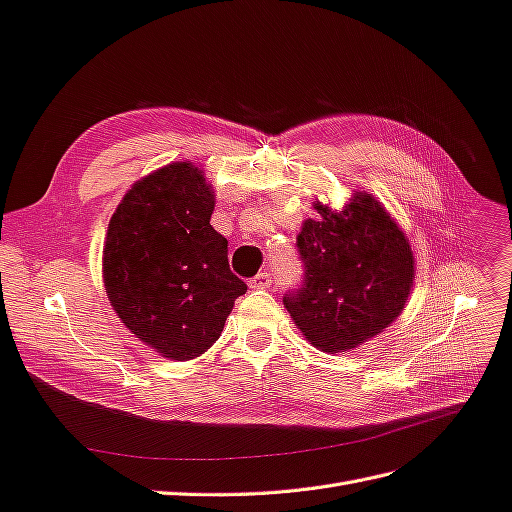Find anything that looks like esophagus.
Wrapping results in <instances>:
<instances>
[{
    "instance_id": "1",
    "label": "esophagus",
    "mask_w": 512,
    "mask_h": 512,
    "mask_svg": "<svg viewBox=\"0 0 512 512\" xmlns=\"http://www.w3.org/2000/svg\"><path fill=\"white\" fill-rule=\"evenodd\" d=\"M248 285H251L253 289H266V287H270L272 285V274L270 272H259V274H255L251 281H248Z\"/></svg>"
}]
</instances>
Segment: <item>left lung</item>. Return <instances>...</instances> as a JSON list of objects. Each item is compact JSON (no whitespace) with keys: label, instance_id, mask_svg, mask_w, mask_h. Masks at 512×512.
Returning <instances> with one entry per match:
<instances>
[{"label":"left lung","instance_id":"left-lung-1","mask_svg":"<svg viewBox=\"0 0 512 512\" xmlns=\"http://www.w3.org/2000/svg\"><path fill=\"white\" fill-rule=\"evenodd\" d=\"M317 221L296 238L304 279L283 296L306 341L321 352H347L388 328L414 283L410 242L384 206L354 193L341 212L315 203Z\"/></svg>","mask_w":512,"mask_h":512}]
</instances>
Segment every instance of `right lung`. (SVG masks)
<instances>
[{
    "label": "right lung",
    "mask_w": 512,
    "mask_h": 512,
    "mask_svg": "<svg viewBox=\"0 0 512 512\" xmlns=\"http://www.w3.org/2000/svg\"><path fill=\"white\" fill-rule=\"evenodd\" d=\"M212 212L214 195L199 167L171 163L130 188L109 223L107 296L122 324L171 360L210 349L246 291L229 270Z\"/></svg>",
    "instance_id": "add662e5"
}]
</instances>
